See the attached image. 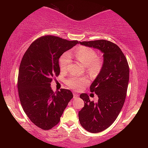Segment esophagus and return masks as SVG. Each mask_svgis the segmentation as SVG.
<instances>
[{"label": "esophagus", "instance_id": "1", "mask_svg": "<svg viewBox=\"0 0 148 148\" xmlns=\"http://www.w3.org/2000/svg\"><path fill=\"white\" fill-rule=\"evenodd\" d=\"M77 98H79V95L77 94H73V98L77 99Z\"/></svg>", "mask_w": 148, "mask_h": 148}]
</instances>
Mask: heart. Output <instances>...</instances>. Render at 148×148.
Masks as SVG:
<instances>
[{"mask_svg":"<svg viewBox=\"0 0 148 148\" xmlns=\"http://www.w3.org/2000/svg\"><path fill=\"white\" fill-rule=\"evenodd\" d=\"M74 55L76 59L86 65L88 72L92 75H96L100 71L102 66V60L97 56L96 50L87 46H81L75 50ZM71 61V56L65 52L60 56L59 66L62 71H66ZM88 82L86 77H79L76 76H70L66 80V84L69 88L75 90H79L85 84Z\"/></svg>","mask_w":148,"mask_h":148,"instance_id":"obj_1","label":"heart"}]
</instances>
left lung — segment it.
<instances>
[{"label":"left lung","instance_id":"obj_1","mask_svg":"<svg viewBox=\"0 0 148 148\" xmlns=\"http://www.w3.org/2000/svg\"><path fill=\"white\" fill-rule=\"evenodd\" d=\"M79 43L103 52L104 62L98 75L90 86V92L98 101H90L87 94H82L84 107L79 112V120L86 131L96 133L108 128L119 116L125 101L129 79L127 58L116 44L106 40Z\"/></svg>","mask_w":148,"mask_h":148}]
</instances>
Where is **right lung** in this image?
I'll return each instance as SVG.
<instances>
[{"label": "right lung", "mask_w": 148, "mask_h": 148, "mask_svg": "<svg viewBox=\"0 0 148 148\" xmlns=\"http://www.w3.org/2000/svg\"><path fill=\"white\" fill-rule=\"evenodd\" d=\"M78 43L57 36H42L32 42L22 58L17 81L20 102L30 121L44 130L59 123L73 97L66 89L54 92L50 85L60 74V56Z\"/></svg>", "instance_id": "add662e5"}]
</instances>
